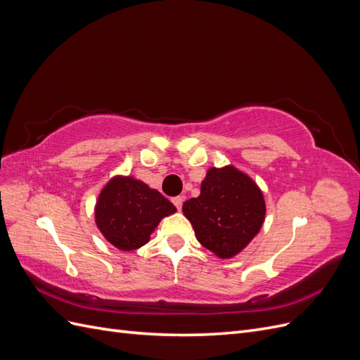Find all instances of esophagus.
Here are the masks:
<instances>
[{
  "mask_svg": "<svg viewBox=\"0 0 360 360\" xmlns=\"http://www.w3.org/2000/svg\"><path fill=\"white\" fill-rule=\"evenodd\" d=\"M172 202H174V205L177 207V210H181V205H183V197H176V198H172Z\"/></svg>",
  "mask_w": 360,
  "mask_h": 360,
  "instance_id": "esophagus-1",
  "label": "esophagus"
}]
</instances>
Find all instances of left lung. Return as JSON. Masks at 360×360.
Here are the masks:
<instances>
[{
	"label": "left lung",
	"instance_id": "8db88e82",
	"mask_svg": "<svg viewBox=\"0 0 360 360\" xmlns=\"http://www.w3.org/2000/svg\"><path fill=\"white\" fill-rule=\"evenodd\" d=\"M197 240L222 259L233 258L254 240L266 217L263 191L234 165L212 167L198 198L183 204Z\"/></svg>",
	"mask_w": 360,
	"mask_h": 360
}]
</instances>
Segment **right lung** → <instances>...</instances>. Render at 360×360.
<instances>
[{
    "mask_svg": "<svg viewBox=\"0 0 360 360\" xmlns=\"http://www.w3.org/2000/svg\"><path fill=\"white\" fill-rule=\"evenodd\" d=\"M177 209L134 176L117 174L106 181L94 205V222L106 242L132 252L150 242L159 222Z\"/></svg>",
    "mask_w": 360,
    "mask_h": 360,
    "instance_id": "right-lung-1",
    "label": "right lung"
}]
</instances>
